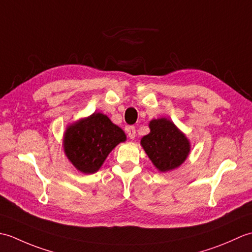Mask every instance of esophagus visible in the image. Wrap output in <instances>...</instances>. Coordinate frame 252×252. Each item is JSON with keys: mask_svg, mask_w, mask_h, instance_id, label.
Segmentation results:
<instances>
[{"mask_svg": "<svg viewBox=\"0 0 252 252\" xmlns=\"http://www.w3.org/2000/svg\"><path fill=\"white\" fill-rule=\"evenodd\" d=\"M126 132L127 136H129V137L131 138V140H134V138H135V135H136V130H135V127H134V126H126Z\"/></svg>", "mask_w": 252, "mask_h": 252, "instance_id": "34e87169", "label": "esophagus"}]
</instances>
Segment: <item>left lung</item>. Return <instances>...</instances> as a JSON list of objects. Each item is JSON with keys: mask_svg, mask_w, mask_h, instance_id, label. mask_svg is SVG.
Instances as JSON below:
<instances>
[{"mask_svg": "<svg viewBox=\"0 0 252 252\" xmlns=\"http://www.w3.org/2000/svg\"><path fill=\"white\" fill-rule=\"evenodd\" d=\"M151 132L143 136L141 145L160 172H169L179 168L189 157L190 142L168 118L149 121Z\"/></svg>", "mask_w": 252, "mask_h": 252, "instance_id": "left-lung-1", "label": "left lung"}]
</instances>
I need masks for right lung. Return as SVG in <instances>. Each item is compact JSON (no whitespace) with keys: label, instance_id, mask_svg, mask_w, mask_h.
Wrapping results in <instances>:
<instances>
[{"label":"right lung","instance_id":"1","mask_svg":"<svg viewBox=\"0 0 252 252\" xmlns=\"http://www.w3.org/2000/svg\"><path fill=\"white\" fill-rule=\"evenodd\" d=\"M126 141V135L121 127L106 115L95 111L67 126L63 148L78 171L93 174L100 169L112 149Z\"/></svg>","mask_w":252,"mask_h":252}]
</instances>
